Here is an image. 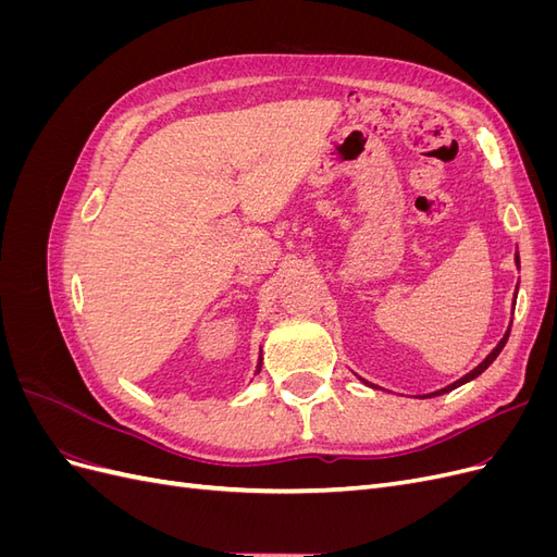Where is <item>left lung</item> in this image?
<instances>
[{
    "label": "left lung",
    "instance_id": "1",
    "mask_svg": "<svg viewBox=\"0 0 557 557\" xmlns=\"http://www.w3.org/2000/svg\"><path fill=\"white\" fill-rule=\"evenodd\" d=\"M516 264L520 267V258H518V252H516ZM509 342V330H507V334H504L502 336V342L493 348V352H491V356H487L476 369H471V372L469 374H465L460 381H455V383H450V385H446V387H442V391H436V393H432V395H428V397H436V395H444V393H450V391H455V387H460V385H465V383H469L471 379H476V376H481L483 372H485V369L487 367H491L495 360H497V356H499V352H502V348H504V344H507ZM367 383V381H364Z\"/></svg>",
    "mask_w": 557,
    "mask_h": 557
}]
</instances>
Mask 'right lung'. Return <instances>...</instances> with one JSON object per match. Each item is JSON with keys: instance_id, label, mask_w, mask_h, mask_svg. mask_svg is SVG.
<instances>
[{"instance_id": "right-lung-1", "label": "right lung", "mask_w": 557, "mask_h": 557, "mask_svg": "<svg viewBox=\"0 0 557 557\" xmlns=\"http://www.w3.org/2000/svg\"><path fill=\"white\" fill-rule=\"evenodd\" d=\"M260 369H262V358H260V364H258V372L256 374H260Z\"/></svg>"}]
</instances>
